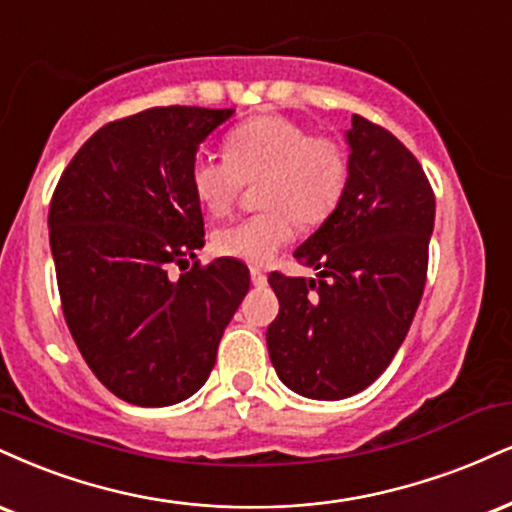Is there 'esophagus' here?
<instances>
[{
    "mask_svg": "<svg viewBox=\"0 0 512 512\" xmlns=\"http://www.w3.org/2000/svg\"><path fill=\"white\" fill-rule=\"evenodd\" d=\"M250 279H252V286H257V288L267 286V274H264L260 267L250 269Z\"/></svg>",
    "mask_w": 512,
    "mask_h": 512,
    "instance_id": "34e87169",
    "label": "esophagus"
}]
</instances>
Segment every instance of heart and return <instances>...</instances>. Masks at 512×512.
I'll return each instance as SVG.
<instances>
[{
    "label": "heart",
    "mask_w": 512,
    "mask_h": 512,
    "mask_svg": "<svg viewBox=\"0 0 512 512\" xmlns=\"http://www.w3.org/2000/svg\"><path fill=\"white\" fill-rule=\"evenodd\" d=\"M260 177L257 205L264 209L214 233L219 255L267 264L293 240L295 221L324 224L346 197L350 152L334 135L281 114H260L231 128L224 155L197 152L188 169L190 190L212 217L229 214L245 183Z\"/></svg>",
    "instance_id": "1"
}]
</instances>
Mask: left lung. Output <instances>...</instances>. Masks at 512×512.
Listing matches in <instances>:
<instances>
[{"instance_id":"obj_1","label":"left lung","mask_w":512,"mask_h":512,"mask_svg":"<svg viewBox=\"0 0 512 512\" xmlns=\"http://www.w3.org/2000/svg\"><path fill=\"white\" fill-rule=\"evenodd\" d=\"M350 183L319 231L293 252L317 279L269 274L279 315L267 348L279 379L305 398L341 400L391 365L420 305L436 197L417 157L355 114Z\"/></svg>"}]
</instances>
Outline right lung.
<instances>
[{"label":"right lung","mask_w":512,"mask_h":512,"mask_svg":"<svg viewBox=\"0 0 512 512\" xmlns=\"http://www.w3.org/2000/svg\"><path fill=\"white\" fill-rule=\"evenodd\" d=\"M231 114L171 104L109 121L54 188L47 224L64 319L92 374L126 403L193 396L250 288L233 257L168 274L205 243L188 169Z\"/></svg>","instance_id":"1"}]
</instances>
